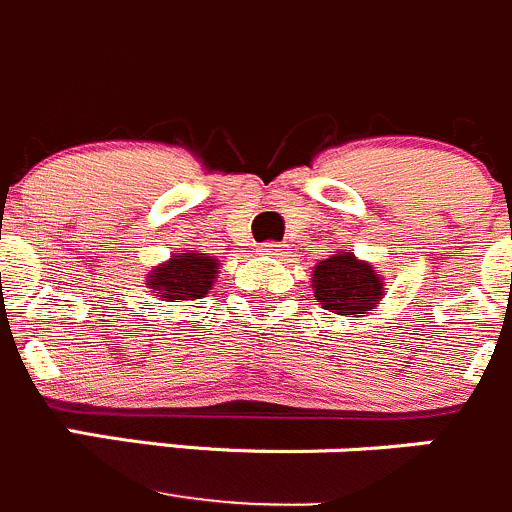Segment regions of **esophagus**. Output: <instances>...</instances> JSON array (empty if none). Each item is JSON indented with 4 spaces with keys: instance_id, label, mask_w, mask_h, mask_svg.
I'll list each match as a JSON object with an SVG mask.
<instances>
[{
    "instance_id": "esophagus-1",
    "label": "esophagus",
    "mask_w": 512,
    "mask_h": 512,
    "mask_svg": "<svg viewBox=\"0 0 512 512\" xmlns=\"http://www.w3.org/2000/svg\"><path fill=\"white\" fill-rule=\"evenodd\" d=\"M280 247H282V245H277V242H265V245L260 247V255L275 257V255H280Z\"/></svg>"
}]
</instances>
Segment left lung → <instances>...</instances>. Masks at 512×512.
Instances as JSON below:
<instances>
[{
    "label": "left lung",
    "instance_id": "obj_1",
    "mask_svg": "<svg viewBox=\"0 0 512 512\" xmlns=\"http://www.w3.org/2000/svg\"><path fill=\"white\" fill-rule=\"evenodd\" d=\"M312 290L322 310L362 317L380 305L385 295V282L370 262L357 260L352 252H337L315 265Z\"/></svg>",
    "mask_w": 512,
    "mask_h": 512
}]
</instances>
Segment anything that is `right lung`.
<instances>
[{"instance_id":"1","label":"right lung","mask_w":512,"mask_h":512,"mask_svg":"<svg viewBox=\"0 0 512 512\" xmlns=\"http://www.w3.org/2000/svg\"><path fill=\"white\" fill-rule=\"evenodd\" d=\"M217 272H220V260L202 255L195 247H187L185 252H175L170 260L157 265L147 275V287L162 302L202 300L212 290Z\"/></svg>"}]
</instances>
